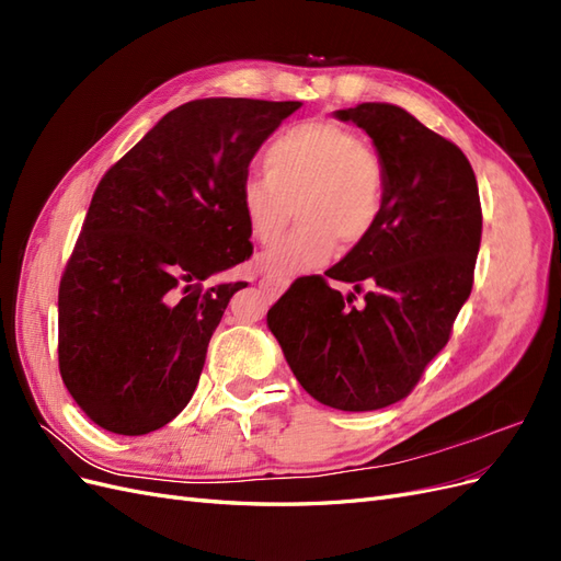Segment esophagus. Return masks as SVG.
<instances>
[{
    "instance_id": "34e87169",
    "label": "esophagus",
    "mask_w": 561,
    "mask_h": 561,
    "mask_svg": "<svg viewBox=\"0 0 561 561\" xmlns=\"http://www.w3.org/2000/svg\"><path fill=\"white\" fill-rule=\"evenodd\" d=\"M287 283H290V280L280 278V276H266V278L260 280V287H262V290H264L268 297H278V295L285 290V287H287Z\"/></svg>"
}]
</instances>
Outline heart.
<instances>
[{
    "label": "heart",
    "mask_w": 561,
    "mask_h": 561,
    "mask_svg": "<svg viewBox=\"0 0 561 561\" xmlns=\"http://www.w3.org/2000/svg\"><path fill=\"white\" fill-rule=\"evenodd\" d=\"M266 173L239 184V210L254 241L271 243L297 201L301 227L271 245L260 264L268 274L290 276L325 264L339 239L358 243L383 210L381 161L358 133L332 122H301L276 135L264 151Z\"/></svg>",
    "instance_id": "heart-1"
}]
</instances>
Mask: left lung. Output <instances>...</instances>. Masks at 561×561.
I'll return each mask as SVG.
<instances>
[{
	"mask_svg": "<svg viewBox=\"0 0 561 561\" xmlns=\"http://www.w3.org/2000/svg\"><path fill=\"white\" fill-rule=\"evenodd\" d=\"M363 128L386 178L383 210L325 276L297 278L266 313L293 375L318 402L371 412L402 400L445 348L472 290L482 239L478 180L466 154L402 107L336 110ZM355 291L364 301L353 305Z\"/></svg>",
	"mask_w": 561,
	"mask_h": 561,
	"instance_id": "1",
	"label": "left lung"
}]
</instances>
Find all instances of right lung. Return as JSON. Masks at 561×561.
<instances>
[{
	"label": "right lung",
	"instance_id": "add662e5",
	"mask_svg": "<svg viewBox=\"0 0 561 561\" xmlns=\"http://www.w3.org/2000/svg\"><path fill=\"white\" fill-rule=\"evenodd\" d=\"M301 103L194 100L100 180L58 293L60 377L100 428L147 435L192 400L215 328L248 283L239 184Z\"/></svg>",
	"mask_w": 561,
	"mask_h": 561
}]
</instances>
